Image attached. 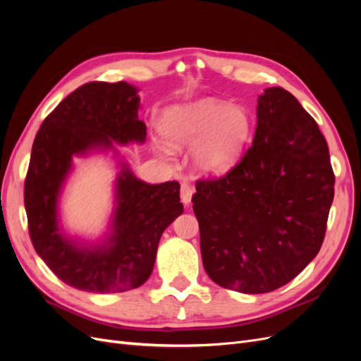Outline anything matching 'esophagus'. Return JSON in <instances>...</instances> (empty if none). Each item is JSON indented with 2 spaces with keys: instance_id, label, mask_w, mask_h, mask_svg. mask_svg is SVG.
<instances>
[{
  "instance_id": "obj_1",
  "label": "esophagus",
  "mask_w": 361,
  "mask_h": 361,
  "mask_svg": "<svg viewBox=\"0 0 361 361\" xmlns=\"http://www.w3.org/2000/svg\"><path fill=\"white\" fill-rule=\"evenodd\" d=\"M192 194H194V190L191 185L188 182H182L180 185V200L183 204H190L191 203V199H192Z\"/></svg>"
}]
</instances>
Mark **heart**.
Here are the masks:
<instances>
[{
  "label": "heart",
  "mask_w": 361,
  "mask_h": 361,
  "mask_svg": "<svg viewBox=\"0 0 361 361\" xmlns=\"http://www.w3.org/2000/svg\"><path fill=\"white\" fill-rule=\"evenodd\" d=\"M159 133L171 149L194 146L192 166L204 176H223L241 159L253 133V118L243 105L202 97L164 110Z\"/></svg>",
  "instance_id": "heart-1"
}]
</instances>
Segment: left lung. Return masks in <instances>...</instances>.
<instances>
[{
  "label": "left lung",
  "mask_w": 361,
  "mask_h": 361,
  "mask_svg": "<svg viewBox=\"0 0 361 361\" xmlns=\"http://www.w3.org/2000/svg\"><path fill=\"white\" fill-rule=\"evenodd\" d=\"M192 209L206 274L243 293L285 286L319 253L334 197L329 146L297 97H257L253 145L226 176L197 180Z\"/></svg>",
  "instance_id": "1"
}]
</instances>
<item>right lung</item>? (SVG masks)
Segmentation results:
<instances>
[{"label":"right lung","instance_id":"right-lung-1","mask_svg":"<svg viewBox=\"0 0 361 361\" xmlns=\"http://www.w3.org/2000/svg\"><path fill=\"white\" fill-rule=\"evenodd\" d=\"M138 89L125 81L89 82L63 99L42 123L31 149L24 203L32 247L66 285L114 293L143 285L154 271L162 232L183 212L176 180L138 179L116 145L145 143ZM110 151L118 162L109 232L94 243L62 231L59 197L73 158Z\"/></svg>","mask_w":361,"mask_h":361}]
</instances>
